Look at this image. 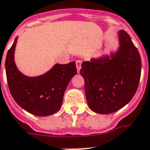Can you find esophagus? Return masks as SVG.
Instances as JSON below:
<instances>
[{
  "mask_svg": "<svg viewBox=\"0 0 150 150\" xmlns=\"http://www.w3.org/2000/svg\"><path fill=\"white\" fill-rule=\"evenodd\" d=\"M81 61H76V68H77V71L78 73L80 71V69H81Z\"/></svg>",
  "mask_w": 150,
  "mask_h": 150,
  "instance_id": "1",
  "label": "esophagus"
}]
</instances>
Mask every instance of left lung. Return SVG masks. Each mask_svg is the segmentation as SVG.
I'll list each match as a JSON object with an SVG mask.
<instances>
[{"label":"left lung","mask_w":150,"mask_h":150,"mask_svg":"<svg viewBox=\"0 0 150 150\" xmlns=\"http://www.w3.org/2000/svg\"><path fill=\"white\" fill-rule=\"evenodd\" d=\"M115 52L92 58L81 64L88 106L95 112H115L129 103L141 75V58L131 38L124 30L117 33Z\"/></svg>","instance_id":"8db88e82"}]
</instances>
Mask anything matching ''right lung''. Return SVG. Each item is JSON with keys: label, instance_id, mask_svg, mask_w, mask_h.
I'll return each instance as SVG.
<instances>
[{"label": "right lung", "instance_id": "obj_1", "mask_svg": "<svg viewBox=\"0 0 150 150\" xmlns=\"http://www.w3.org/2000/svg\"><path fill=\"white\" fill-rule=\"evenodd\" d=\"M18 38L8 50L5 61L11 94L16 103L31 114L38 116L52 115L61 109L67 86L77 74L75 62L65 64H55L43 75L27 76L18 70L14 62Z\"/></svg>", "mask_w": 150, "mask_h": 150}]
</instances>
